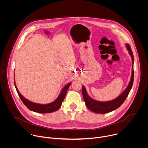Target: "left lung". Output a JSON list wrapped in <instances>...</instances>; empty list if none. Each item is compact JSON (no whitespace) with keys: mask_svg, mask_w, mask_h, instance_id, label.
Here are the masks:
<instances>
[{"mask_svg":"<svg viewBox=\"0 0 148 148\" xmlns=\"http://www.w3.org/2000/svg\"><path fill=\"white\" fill-rule=\"evenodd\" d=\"M127 48L129 52V53L132 58V75L130 83L126 89L123 91V92L115 99L108 102H99L95 101L89 96L88 95L86 89L84 86H82V92L84 100L85 101L86 107L91 111L96 113L104 114L110 112H112L116 109L119 108L125 101L133 85L134 82V56L132 51H131L130 45L126 44Z\"/></svg>","mask_w":148,"mask_h":148,"instance_id":"8db88e82","label":"left lung"}]
</instances>
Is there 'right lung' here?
Wrapping results in <instances>:
<instances>
[{
  "instance_id": "right-lung-1",
  "label": "right lung",
  "mask_w": 148,
  "mask_h": 148,
  "mask_svg": "<svg viewBox=\"0 0 148 148\" xmlns=\"http://www.w3.org/2000/svg\"><path fill=\"white\" fill-rule=\"evenodd\" d=\"M71 84V82L67 84L62 90L59 96L58 97L57 99L53 102L48 104H39L32 102L28 99H25V98L21 95V93L19 92L16 85L14 82V85L16 89V90L17 92V93L20 97L21 100L23 102V103L25 105V106L30 110L39 113H49L54 112L56 110H58L61 106L63 101L64 99V97L66 96V95L67 93V90L69 89V88Z\"/></svg>"
}]
</instances>
